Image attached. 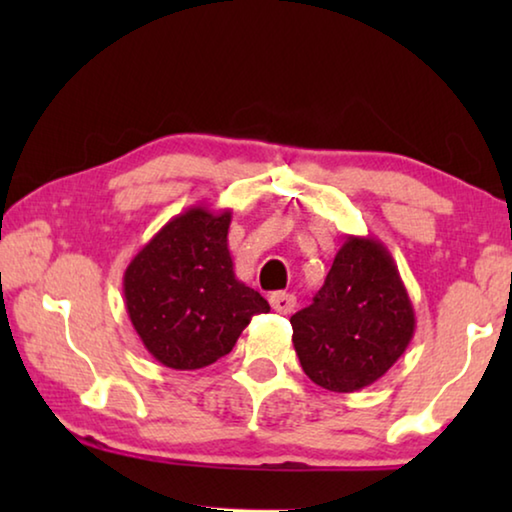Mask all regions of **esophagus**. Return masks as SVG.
<instances>
[{
	"label": "esophagus",
	"mask_w": 512,
	"mask_h": 512,
	"mask_svg": "<svg viewBox=\"0 0 512 512\" xmlns=\"http://www.w3.org/2000/svg\"><path fill=\"white\" fill-rule=\"evenodd\" d=\"M271 307L277 311V314H291L293 309H296V296L293 293H284V291H275L271 293Z\"/></svg>",
	"instance_id": "obj_1"
}]
</instances>
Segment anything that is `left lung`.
Instances as JSON below:
<instances>
[{
    "mask_svg": "<svg viewBox=\"0 0 512 512\" xmlns=\"http://www.w3.org/2000/svg\"><path fill=\"white\" fill-rule=\"evenodd\" d=\"M305 375L334 393L361 391L393 368L415 332L393 255L375 237H345L323 289L291 316Z\"/></svg>",
    "mask_w": 512,
    "mask_h": 512,
    "instance_id": "1",
    "label": "left lung"
}]
</instances>
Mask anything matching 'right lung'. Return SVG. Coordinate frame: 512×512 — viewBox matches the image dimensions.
<instances>
[{"instance_id": "add662e5", "label": "right lung", "mask_w": 512, "mask_h": 512, "mask_svg": "<svg viewBox=\"0 0 512 512\" xmlns=\"http://www.w3.org/2000/svg\"><path fill=\"white\" fill-rule=\"evenodd\" d=\"M232 212L192 205L155 232L124 271L137 336L171 370H198L235 348L255 314L271 307L237 280L228 248Z\"/></svg>"}]
</instances>
